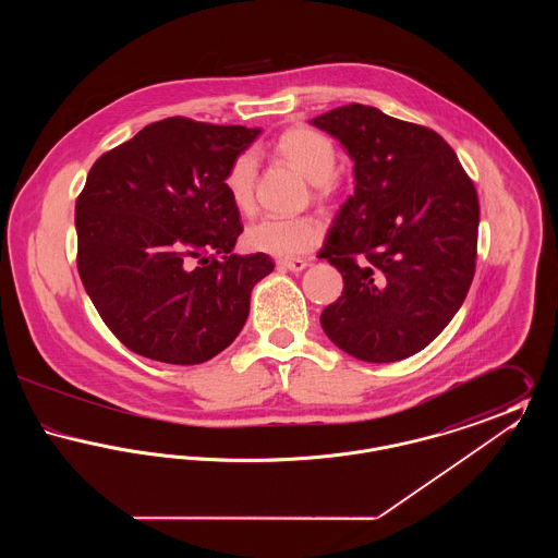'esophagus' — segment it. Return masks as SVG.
<instances>
[{"instance_id":"obj_1","label":"esophagus","mask_w":558,"mask_h":558,"mask_svg":"<svg viewBox=\"0 0 558 558\" xmlns=\"http://www.w3.org/2000/svg\"><path fill=\"white\" fill-rule=\"evenodd\" d=\"M278 266L282 269H289V271H303L310 264L305 259H280Z\"/></svg>"}]
</instances>
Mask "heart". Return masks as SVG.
<instances>
[{
    "label": "heart",
    "instance_id": "obj_1",
    "mask_svg": "<svg viewBox=\"0 0 558 558\" xmlns=\"http://www.w3.org/2000/svg\"><path fill=\"white\" fill-rule=\"evenodd\" d=\"M274 153L294 165L314 184L318 194L332 187L330 178L337 169V148L324 133L310 128H292L274 142ZM255 178L257 157L251 150L240 153L223 175V187L240 211H248L253 205ZM322 232V221L312 215H266L246 228L244 244L251 251L274 257H299L318 244Z\"/></svg>",
    "mask_w": 558,
    "mask_h": 558
}]
</instances>
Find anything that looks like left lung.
<instances>
[{"instance_id": "obj_1", "label": "left lung", "mask_w": 558, "mask_h": 558, "mask_svg": "<svg viewBox=\"0 0 558 558\" xmlns=\"http://www.w3.org/2000/svg\"><path fill=\"white\" fill-rule=\"evenodd\" d=\"M310 123L343 144L355 178L319 251L343 276L322 328L362 362L410 357L450 324L471 289L477 190L448 142L423 125L355 102Z\"/></svg>"}]
</instances>
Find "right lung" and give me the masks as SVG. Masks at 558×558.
I'll list each match as a JSON object with an SVG mask.
<instances>
[{
  "mask_svg": "<svg viewBox=\"0 0 558 558\" xmlns=\"http://www.w3.org/2000/svg\"><path fill=\"white\" fill-rule=\"evenodd\" d=\"M262 130L169 117L108 150L75 205L81 282L112 335L165 364H203L239 337L266 253H232L230 162Z\"/></svg>",
  "mask_w": 558,
  "mask_h": 558,
  "instance_id": "right-lung-1",
  "label": "right lung"
}]
</instances>
